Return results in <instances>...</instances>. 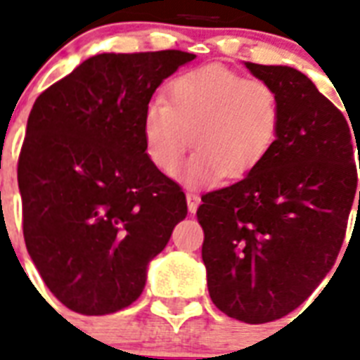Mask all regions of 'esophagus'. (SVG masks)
I'll return each instance as SVG.
<instances>
[{
	"label": "esophagus",
	"mask_w": 360,
	"mask_h": 360,
	"mask_svg": "<svg viewBox=\"0 0 360 360\" xmlns=\"http://www.w3.org/2000/svg\"><path fill=\"white\" fill-rule=\"evenodd\" d=\"M200 202H202V198L198 196V194H194V192H186V205H188V211H191V213H196Z\"/></svg>",
	"instance_id": "34e87169"
}]
</instances>
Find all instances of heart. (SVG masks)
I'll list each match as a JSON object with an SVG mask.
<instances>
[{
    "instance_id": "heart-1",
    "label": "heart",
    "mask_w": 360,
    "mask_h": 360,
    "mask_svg": "<svg viewBox=\"0 0 360 360\" xmlns=\"http://www.w3.org/2000/svg\"><path fill=\"white\" fill-rule=\"evenodd\" d=\"M166 93L168 101L153 98L141 115L146 155L164 175L175 174L192 132L198 149L179 174L191 186L240 179L273 151L280 101L267 82L205 65L175 76Z\"/></svg>"
}]
</instances>
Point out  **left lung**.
I'll use <instances>...</instances> for the list:
<instances>
[{
	"label": "left lung",
	"instance_id": "left-lung-1",
	"mask_svg": "<svg viewBox=\"0 0 360 360\" xmlns=\"http://www.w3.org/2000/svg\"><path fill=\"white\" fill-rule=\"evenodd\" d=\"M245 65L278 95V138L245 179L203 194L196 214L214 307L267 323L307 301L335 265L357 198L359 130L297 69Z\"/></svg>",
	"mask_w": 360,
	"mask_h": 360
}]
</instances>
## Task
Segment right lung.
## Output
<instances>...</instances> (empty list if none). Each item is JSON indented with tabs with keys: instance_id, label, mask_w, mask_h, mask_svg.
<instances>
[{
	"instance_id": "add662e5",
	"label": "right lung",
	"mask_w": 360,
	"mask_h": 360,
	"mask_svg": "<svg viewBox=\"0 0 360 360\" xmlns=\"http://www.w3.org/2000/svg\"><path fill=\"white\" fill-rule=\"evenodd\" d=\"M181 50L98 53L37 97L18 158L24 239L44 284L86 316L138 299L186 217L185 192L147 158L141 115Z\"/></svg>"
}]
</instances>
